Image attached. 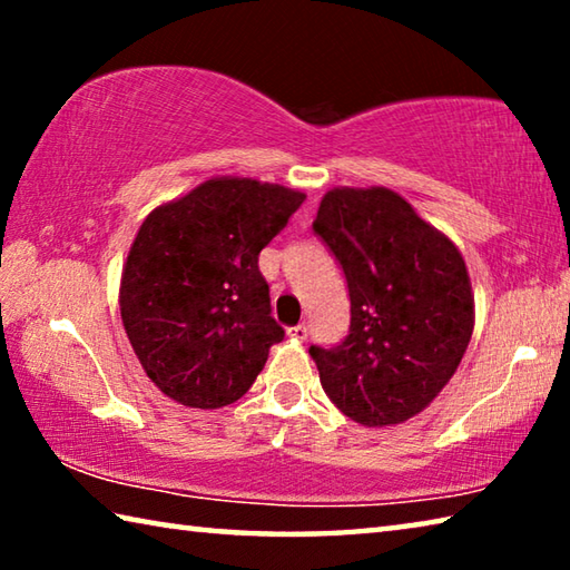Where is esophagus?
<instances>
[{
	"label": "esophagus",
	"mask_w": 570,
	"mask_h": 570,
	"mask_svg": "<svg viewBox=\"0 0 570 570\" xmlns=\"http://www.w3.org/2000/svg\"><path fill=\"white\" fill-rule=\"evenodd\" d=\"M286 334H288V336H292V340H294V342H304V340H306V336H308V330H306V326H304V324H296V326H288V330H286Z\"/></svg>",
	"instance_id": "obj_1"
}]
</instances>
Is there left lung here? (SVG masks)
<instances>
[{"label":"left lung","mask_w":570,"mask_h":570,"mask_svg":"<svg viewBox=\"0 0 570 570\" xmlns=\"http://www.w3.org/2000/svg\"><path fill=\"white\" fill-rule=\"evenodd\" d=\"M314 230L352 298L346 340L308 350L322 387L364 428L407 422L452 380L475 330L465 258L384 186L326 190Z\"/></svg>","instance_id":"8db88e82"}]
</instances>
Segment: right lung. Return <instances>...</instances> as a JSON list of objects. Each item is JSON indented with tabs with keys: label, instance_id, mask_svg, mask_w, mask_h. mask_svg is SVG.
<instances>
[{
	"label": "right lung",
	"instance_id": "right-lung-1",
	"mask_svg": "<svg viewBox=\"0 0 570 570\" xmlns=\"http://www.w3.org/2000/svg\"><path fill=\"white\" fill-rule=\"evenodd\" d=\"M304 193L218 176L153 208L120 276V316L150 382L186 407L244 397L284 330L258 254Z\"/></svg>",
	"mask_w": 570,
	"mask_h": 570
}]
</instances>
